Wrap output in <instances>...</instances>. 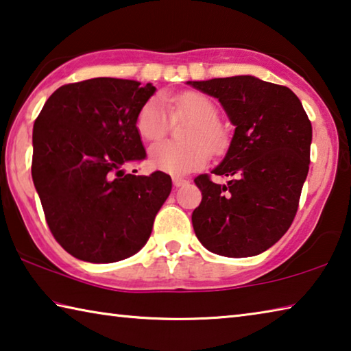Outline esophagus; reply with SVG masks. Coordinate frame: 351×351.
<instances>
[{
    "label": "esophagus",
    "instance_id": "esophagus-1",
    "mask_svg": "<svg viewBox=\"0 0 351 351\" xmlns=\"http://www.w3.org/2000/svg\"><path fill=\"white\" fill-rule=\"evenodd\" d=\"M171 181H173L175 187H181V186H184V184L189 182L187 180H184V178H181V176H173L171 178Z\"/></svg>",
    "mask_w": 351,
    "mask_h": 351
}]
</instances>
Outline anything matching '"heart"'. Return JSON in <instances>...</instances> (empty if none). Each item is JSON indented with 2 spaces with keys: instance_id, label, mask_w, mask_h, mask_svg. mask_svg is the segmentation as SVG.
Here are the masks:
<instances>
[{
  "instance_id": "1",
  "label": "heart",
  "mask_w": 351,
  "mask_h": 351,
  "mask_svg": "<svg viewBox=\"0 0 351 351\" xmlns=\"http://www.w3.org/2000/svg\"><path fill=\"white\" fill-rule=\"evenodd\" d=\"M164 99L154 96L148 99L136 117V128L142 139L158 141L167 133L170 114L173 119H187L186 139L189 144L158 142L150 148V164L153 169L170 175H186L204 167L210 152L221 153L228 147V132L218 122L215 104L204 94L189 91L180 96ZM171 112L169 113L168 111Z\"/></svg>"
}]
</instances>
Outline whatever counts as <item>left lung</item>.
<instances>
[{
	"label": "left lung",
	"mask_w": 351,
	"mask_h": 351,
	"mask_svg": "<svg viewBox=\"0 0 351 351\" xmlns=\"http://www.w3.org/2000/svg\"><path fill=\"white\" fill-rule=\"evenodd\" d=\"M218 102L235 127L215 184L195 178L203 193L192 213L198 240L224 257H252L282 239L295 217L310 169L311 122L287 86L254 75L187 82Z\"/></svg>",
	"instance_id": "left-lung-1"
}]
</instances>
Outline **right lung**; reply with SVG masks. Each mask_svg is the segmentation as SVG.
I'll return each instance as SVG.
<instances>
[{
	"label": "right lung",
	"mask_w": 351,
	"mask_h": 351,
	"mask_svg": "<svg viewBox=\"0 0 351 351\" xmlns=\"http://www.w3.org/2000/svg\"><path fill=\"white\" fill-rule=\"evenodd\" d=\"M156 88L97 77L58 88L34 123L32 180L64 251L90 263L139 252L171 192L164 171L125 173L147 153L136 117Z\"/></svg>",
	"instance_id": "obj_1"
}]
</instances>
